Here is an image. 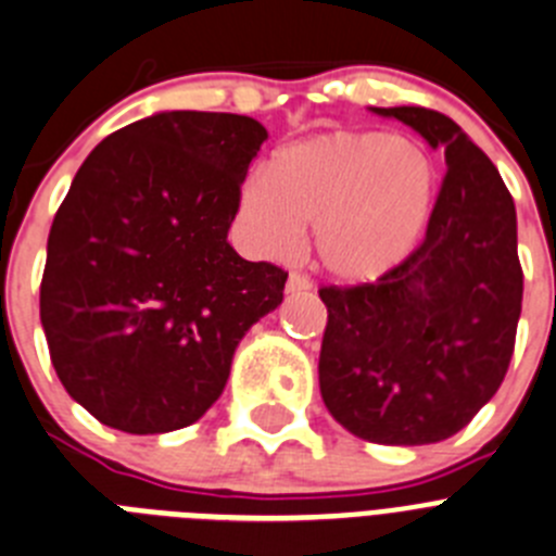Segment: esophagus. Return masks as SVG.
<instances>
[{
	"label": "esophagus",
	"mask_w": 556,
	"mask_h": 556,
	"mask_svg": "<svg viewBox=\"0 0 556 556\" xmlns=\"http://www.w3.org/2000/svg\"><path fill=\"white\" fill-rule=\"evenodd\" d=\"M313 285H309V279L304 277V274H290L288 277V285H285V290L288 293H304V290H309Z\"/></svg>",
	"instance_id": "34e87169"
}]
</instances>
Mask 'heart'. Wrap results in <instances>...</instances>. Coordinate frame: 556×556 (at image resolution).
<instances>
[{"instance_id":"heart-1","label":"heart","mask_w":556,"mask_h":556,"mask_svg":"<svg viewBox=\"0 0 556 556\" xmlns=\"http://www.w3.org/2000/svg\"><path fill=\"white\" fill-rule=\"evenodd\" d=\"M440 174L421 143L377 129H338L288 143L238 199L249 247L285 257L313 224L318 266L340 282H374L424 241Z\"/></svg>"}]
</instances>
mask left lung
Listing matches in <instances>:
<instances>
[{"label": "left lung", "mask_w": 556, "mask_h": 556, "mask_svg": "<svg viewBox=\"0 0 556 556\" xmlns=\"http://www.w3.org/2000/svg\"><path fill=\"white\" fill-rule=\"evenodd\" d=\"M443 147L427 238L377 282L324 285L318 382L340 427L368 443L452 438L493 399L515 349L523 271L515 204L488 154L448 116L371 108Z\"/></svg>", "instance_id": "8db88e82"}]
</instances>
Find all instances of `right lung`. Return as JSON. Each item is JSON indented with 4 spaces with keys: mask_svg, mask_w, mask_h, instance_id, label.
<instances>
[{
    "mask_svg": "<svg viewBox=\"0 0 556 556\" xmlns=\"http://www.w3.org/2000/svg\"><path fill=\"white\" fill-rule=\"evenodd\" d=\"M266 127L168 110L108 135L49 229L41 324L74 402L129 434L174 432L222 396L288 274L227 243Z\"/></svg>",
    "mask_w": 556,
    "mask_h": 556,
    "instance_id": "obj_1",
    "label": "right lung"
}]
</instances>
